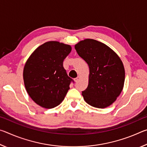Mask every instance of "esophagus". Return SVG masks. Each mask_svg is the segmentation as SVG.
<instances>
[{
	"mask_svg": "<svg viewBox=\"0 0 147 147\" xmlns=\"http://www.w3.org/2000/svg\"><path fill=\"white\" fill-rule=\"evenodd\" d=\"M80 76H78V77H76V78L75 79H74V81H75L76 82H78L79 81V80H80Z\"/></svg>",
	"mask_w": 147,
	"mask_h": 147,
	"instance_id": "esophagus-1",
	"label": "esophagus"
}]
</instances>
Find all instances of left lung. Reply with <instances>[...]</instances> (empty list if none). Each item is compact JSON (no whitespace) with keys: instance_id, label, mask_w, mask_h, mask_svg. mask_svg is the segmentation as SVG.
I'll list each match as a JSON object with an SVG mask.
<instances>
[{"instance_id":"1","label":"left lung","mask_w":147,"mask_h":147,"mask_svg":"<svg viewBox=\"0 0 147 147\" xmlns=\"http://www.w3.org/2000/svg\"><path fill=\"white\" fill-rule=\"evenodd\" d=\"M74 48L90 72L88 86L82 91L84 100L98 108L111 105L124 86L125 73L121 59L109 47L94 39L82 41Z\"/></svg>"}]
</instances>
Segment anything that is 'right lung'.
<instances>
[{
  "mask_svg": "<svg viewBox=\"0 0 147 147\" xmlns=\"http://www.w3.org/2000/svg\"><path fill=\"white\" fill-rule=\"evenodd\" d=\"M68 45L49 41L39 46L24 65L23 78L27 93L37 104L53 108L63 100L73 79L64 69V59L71 53Z\"/></svg>",
  "mask_w": 147,
  "mask_h": 147,
  "instance_id": "obj_1",
  "label": "right lung"
}]
</instances>
